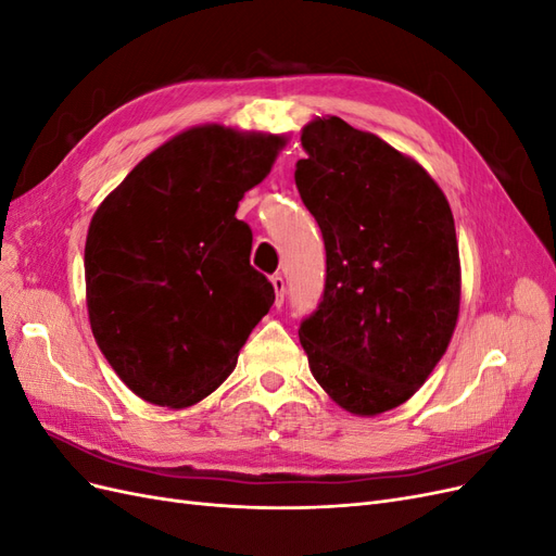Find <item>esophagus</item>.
Listing matches in <instances>:
<instances>
[{
    "instance_id": "esophagus-1",
    "label": "esophagus",
    "mask_w": 556,
    "mask_h": 556,
    "mask_svg": "<svg viewBox=\"0 0 556 556\" xmlns=\"http://www.w3.org/2000/svg\"><path fill=\"white\" fill-rule=\"evenodd\" d=\"M271 285H274V290H276V306H280L282 301H285V278L282 276H271Z\"/></svg>"
}]
</instances>
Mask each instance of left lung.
Segmentation results:
<instances>
[{"mask_svg": "<svg viewBox=\"0 0 556 556\" xmlns=\"http://www.w3.org/2000/svg\"><path fill=\"white\" fill-rule=\"evenodd\" d=\"M301 146L294 180L323 231L327 280L299 341L341 408L380 415L425 384L457 327L454 217L422 166L371 131L315 117Z\"/></svg>", "mask_w": 556, "mask_h": 556, "instance_id": "8db88e82", "label": "left lung"}]
</instances>
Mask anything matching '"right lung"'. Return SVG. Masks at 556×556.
<instances>
[{
	"mask_svg": "<svg viewBox=\"0 0 556 556\" xmlns=\"http://www.w3.org/2000/svg\"><path fill=\"white\" fill-rule=\"evenodd\" d=\"M285 137L199 125L176 134L99 204L86 241L94 341L148 403L185 408L237 366L274 306V285L250 266L252 231L237 220Z\"/></svg>",
	"mask_w": 556,
	"mask_h": 556,
	"instance_id": "add662e5",
	"label": "right lung"
}]
</instances>
